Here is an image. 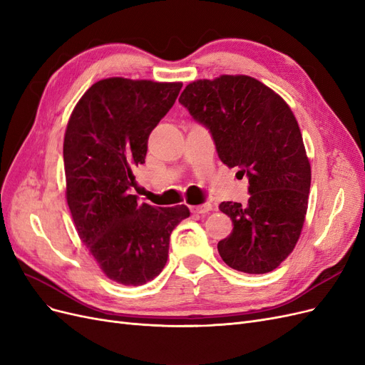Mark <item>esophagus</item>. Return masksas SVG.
Wrapping results in <instances>:
<instances>
[{
  "instance_id": "esophagus-1",
  "label": "esophagus",
  "mask_w": 365,
  "mask_h": 365,
  "mask_svg": "<svg viewBox=\"0 0 365 365\" xmlns=\"http://www.w3.org/2000/svg\"><path fill=\"white\" fill-rule=\"evenodd\" d=\"M212 205L211 204H202V205H196V207H190V211L195 212V215H205V212L211 211Z\"/></svg>"
}]
</instances>
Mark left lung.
<instances>
[{
  "mask_svg": "<svg viewBox=\"0 0 365 365\" xmlns=\"http://www.w3.org/2000/svg\"><path fill=\"white\" fill-rule=\"evenodd\" d=\"M180 103L211 133L217 155L249 180L246 205L222 202L232 232L217 243L234 270L269 273L293 252L307 216L311 166L292 108L247 75L185 86Z\"/></svg>",
  "mask_w": 365,
  "mask_h": 365,
  "instance_id": "obj_1",
  "label": "left lung"
}]
</instances>
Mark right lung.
I'll use <instances>...</instances> for the list:
<instances>
[{"label": "right lung", "instance_id": "add662e5", "mask_svg": "<svg viewBox=\"0 0 365 365\" xmlns=\"http://www.w3.org/2000/svg\"><path fill=\"white\" fill-rule=\"evenodd\" d=\"M182 83L120 77L95 83L69 118L63 160L66 200L81 242L108 279L143 285L160 274L169 238L190 216L185 205L155 208L131 195L148 137L175 104Z\"/></svg>", "mask_w": 365, "mask_h": 365}]
</instances>
